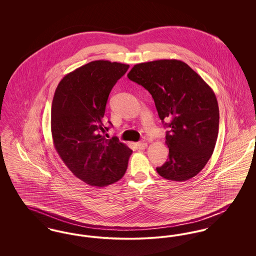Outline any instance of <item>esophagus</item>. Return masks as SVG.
Listing matches in <instances>:
<instances>
[{"mask_svg":"<svg viewBox=\"0 0 256 256\" xmlns=\"http://www.w3.org/2000/svg\"><path fill=\"white\" fill-rule=\"evenodd\" d=\"M136 146H137V148H138L140 150H145V148H146V146H148V144L144 143V142H141V143H137Z\"/></svg>","mask_w":256,"mask_h":256,"instance_id":"1","label":"esophagus"}]
</instances>
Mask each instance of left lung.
Returning a JSON list of instances; mask_svg holds the SVG:
<instances>
[{
  "label": "left lung",
  "instance_id": "obj_1",
  "mask_svg": "<svg viewBox=\"0 0 256 256\" xmlns=\"http://www.w3.org/2000/svg\"><path fill=\"white\" fill-rule=\"evenodd\" d=\"M128 78L146 89L166 134L169 158L156 170L174 182L196 176L211 158L219 132V106L211 87L185 62L159 60L136 64Z\"/></svg>",
  "mask_w": 256,
  "mask_h": 256
}]
</instances>
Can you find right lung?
<instances>
[{"mask_svg": "<svg viewBox=\"0 0 256 256\" xmlns=\"http://www.w3.org/2000/svg\"><path fill=\"white\" fill-rule=\"evenodd\" d=\"M128 67L119 62L91 61L67 74L54 95V146L69 170L91 186L104 187L120 180L132 154L117 138L104 135L110 128L104 116L110 91Z\"/></svg>", "mask_w": 256, "mask_h": 256, "instance_id": "obj_1", "label": "right lung"}]
</instances>
